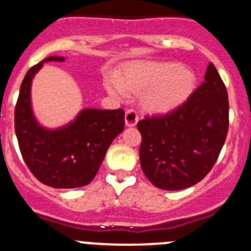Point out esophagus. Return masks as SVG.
<instances>
[{"instance_id":"1","label":"esophagus","mask_w":251,"mask_h":251,"mask_svg":"<svg viewBox=\"0 0 251 251\" xmlns=\"http://www.w3.org/2000/svg\"><path fill=\"white\" fill-rule=\"evenodd\" d=\"M139 121V115L138 112L134 110V108H128L125 113V123L126 126L131 127V126H135Z\"/></svg>"}]
</instances>
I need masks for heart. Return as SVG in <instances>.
Here are the masks:
<instances>
[{
    "mask_svg": "<svg viewBox=\"0 0 251 251\" xmlns=\"http://www.w3.org/2000/svg\"><path fill=\"white\" fill-rule=\"evenodd\" d=\"M195 86V74L177 63L132 64L126 68L123 79L111 77L106 82L108 92L119 99L125 97L126 91L149 92L145 106L152 112L177 108L192 95Z\"/></svg>",
    "mask_w": 251,
    "mask_h": 251,
    "instance_id": "b5f03b06",
    "label": "heart"
}]
</instances>
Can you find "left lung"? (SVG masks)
Instances as JSON below:
<instances>
[{
    "mask_svg": "<svg viewBox=\"0 0 251 251\" xmlns=\"http://www.w3.org/2000/svg\"><path fill=\"white\" fill-rule=\"evenodd\" d=\"M140 165L155 187L178 191L203 179L220 155L228 130L226 87L212 63L204 82L186 102L164 115L145 116Z\"/></svg>",
    "mask_w": 251,
    "mask_h": 251,
    "instance_id": "8db88e82",
    "label": "left lung"
}]
</instances>
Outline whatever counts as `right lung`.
<instances>
[{
	"instance_id": "add662e5",
	"label": "right lung",
	"mask_w": 251,
	"mask_h": 251,
	"mask_svg": "<svg viewBox=\"0 0 251 251\" xmlns=\"http://www.w3.org/2000/svg\"><path fill=\"white\" fill-rule=\"evenodd\" d=\"M47 62H64V58L49 56L27 71L15 107V132L21 155L36 179L53 188H78L95 178L108 147L124 130L125 113L123 108H86L64 127H41L32 115L30 87Z\"/></svg>"
}]
</instances>
